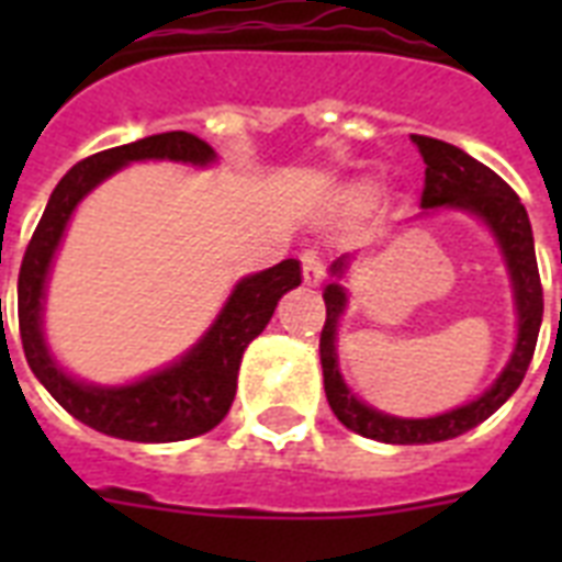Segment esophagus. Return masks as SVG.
<instances>
[{
  "mask_svg": "<svg viewBox=\"0 0 562 562\" xmlns=\"http://www.w3.org/2000/svg\"><path fill=\"white\" fill-rule=\"evenodd\" d=\"M300 262H303V280H306V285H321L324 282L326 265L324 256L317 254V250H306V254L300 256Z\"/></svg>",
  "mask_w": 562,
  "mask_h": 562,
  "instance_id": "1",
  "label": "esophagus"
}]
</instances>
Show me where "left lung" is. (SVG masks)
Listing matches in <instances>:
<instances>
[{
  "instance_id": "obj_1",
  "label": "left lung",
  "mask_w": 562,
  "mask_h": 562,
  "mask_svg": "<svg viewBox=\"0 0 562 562\" xmlns=\"http://www.w3.org/2000/svg\"><path fill=\"white\" fill-rule=\"evenodd\" d=\"M419 148V157L426 162V189L419 206L426 212L435 210H461L487 224L496 238L502 259H505L510 289H514L516 308V344L505 370L493 379L487 391L475 400L463 402L458 408L435 414V417H393L359 400L344 382L341 364H338V324L347 312V289L341 280L350 271L352 256L344 254L329 265L333 282L324 289L326 324L321 333V364H324V391L329 408L344 426L361 437L379 440V443H440L470 431L479 423L496 414L516 387L522 384L525 370L533 359L537 335L542 324V285L537 271V254H533V233L528 212L514 189L498 178L496 171L484 162L461 151L458 145L440 143L431 136H411Z\"/></svg>"
}]
</instances>
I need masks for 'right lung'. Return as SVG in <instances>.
<instances>
[{
  "instance_id": "1",
  "label": "right lung",
  "mask_w": 562,
  "mask_h": 562,
  "mask_svg": "<svg viewBox=\"0 0 562 562\" xmlns=\"http://www.w3.org/2000/svg\"><path fill=\"white\" fill-rule=\"evenodd\" d=\"M145 160H169L203 169L218 160V154L187 131H169L92 154L72 166L48 198L46 212L22 256L16 306L22 350L31 373L55 396L57 405H64L75 419H81L83 426L95 428L101 435L134 443H175L206 435L227 417L247 344L262 335L280 297L285 291L297 289L303 273L297 259H282L268 271L241 277L210 329L183 356L154 373L139 375L136 382L95 384L75 379L55 359L43 333L52 262L78 203L116 171Z\"/></svg>"
}]
</instances>
